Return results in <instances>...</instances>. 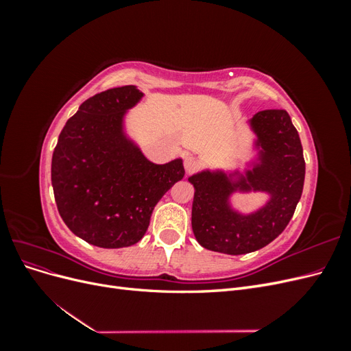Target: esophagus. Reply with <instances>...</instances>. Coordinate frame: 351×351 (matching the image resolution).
<instances>
[{"instance_id":"esophagus-1","label":"esophagus","mask_w":351,"mask_h":351,"mask_svg":"<svg viewBox=\"0 0 351 351\" xmlns=\"http://www.w3.org/2000/svg\"><path fill=\"white\" fill-rule=\"evenodd\" d=\"M197 167H199V161L195 156L187 155L184 158V168H186L187 173H193L195 169H197Z\"/></svg>"}]
</instances>
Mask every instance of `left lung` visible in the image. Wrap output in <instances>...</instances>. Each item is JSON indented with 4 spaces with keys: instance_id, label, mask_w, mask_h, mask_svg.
<instances>
[{
    "instance_id": "obj_1",
    "label": "left lung",
    "mask_w": 351,
    "mask_h": 351,
    "mask_svg": "<svg viewBox=\"0 0 351 351\" xmlns=\"http://www.w3.org/2000/svg\"><path fill=\"white\" fill-rule=\"evenodd\" d=\"M250 127L258 136L259 162L231 182L222 171H202L189 182L195 187L192 228L200 246L227 254L259 250L277 239L299 204L304 183V158L299 133L285 110H265L253 115ZM237 174V173H236ZM267 191L269 204L253 215L232 211L231 193Z\"/></svg>"
}]
</instances>
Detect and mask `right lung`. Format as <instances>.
I'll return each mask as SVG.
<instances>
[{"label": "right lung", "instance_id": "obj_1", "mask_svg": "<svg viewBox=\"0 0 351 351\" xmlns=\"http://www.w3.org/2000/svg\"><path fill=\"white\" fill-rule=\"evenodd\" d=\"M142 97L130 84L86 99L61 130L52 154L51 182L60 215L93 246L136 244L159 199L184 177L182 159L154 164L124 134V114Z\"/></svg>", "mask_w": 351, "mask_h": 351}]
</instances>
